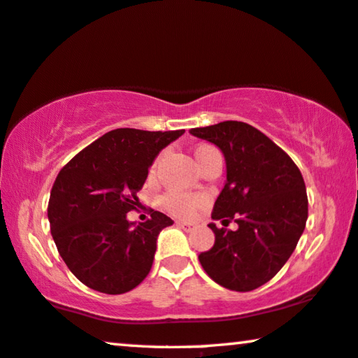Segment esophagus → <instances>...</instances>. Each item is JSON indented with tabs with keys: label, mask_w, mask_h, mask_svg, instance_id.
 <instances>
[{
	"label": "esophagus",
	"mask_w": 358,
	"mask_h": 358,
	"mask_svg": "<svg viewBox=\"0 0 358 358\" xmlns=\"http://www.w3.org/2000/svg\"><path fill=\"white\" fill-rule=\"evenodd\" d=\"M176 224H178L179 227H182V229H185V231H190L192 227H194V224H190V222H184V221H176Z\"/></svg>",
	"instance_id": "esophagus-1"
}]
</instances>
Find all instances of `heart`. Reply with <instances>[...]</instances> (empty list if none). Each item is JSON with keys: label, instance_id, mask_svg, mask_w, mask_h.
Segmentation results:
<instances>
[{"label": "heart", "instance_id": "1", "mask_svg": "<svg viewBox=\"0 0 358 358\" xmlns=\"http://www.w3.org/2000/svg\"><path fill=\"white\" fill-rule=\"evenodd\" d=\"M211 147H200L196 148L195 152V158H199L205 150H208ZM157 168L155 164L153 169ZM201 203V196L199 195H190V194H182V192H171V194L163 196V206L171 213L178 215V216H187L194 211L196 206Z\"/></svg>", "mask_w": 358, "mask_h": 358}]
</instances>
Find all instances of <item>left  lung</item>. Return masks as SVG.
Listing matches in <instances>:
<instances>
[{
	"instance_id": "obj_1",
	"label": "left lung",
	"mask_w": 358,
	"mask_h": 358,
	"mask_svg": "<svg viewBox=\"0 0 358 358\" xmlns=\"http://www.w3.org/2000/svg\"><path fill=\"white\" fill-rule=\"evenodd\" d=\"M226 159V182L213 220H234L236 231L208 227L215 245L199 260L220 286L247 292L268 282L295 250L308 216L307 189L291 157L250 124L224 121L190 129Z\"/></svg>"
}]
</instances>
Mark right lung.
Masks as SVG:
<instances>
[{
    "instance_id": "obj_1",
    "label": "right lung",
    "mask_w": 358,
    "mask_h": 358,
    "mask_svg": "<svg viewBox=\"0 0 358 358\" xmlns=\"http://www.w3.org/2000/svg\"><path fill=\"white\" fill-rule=\"evenodd\" d=\"M184 132L115 129L59 171L48 203L51 236L87 287L116 295L147 278L158 234L174 221L152 211L150 220L136 224L127 213L138 206L137 192L155 158Z\"/></svg>"
}]
</instances>
